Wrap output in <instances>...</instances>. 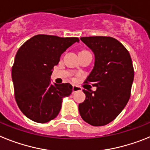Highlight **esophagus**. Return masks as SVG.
Listing matches in <instances>:
<instances>
[{
	"label": "esophagus",
	"instance_id": "esophagus-1",
	"mask_svg": "<svg viewBox=\"0 0 150 150\" xmlns=\"http://www.w3.org/2000/svg\"><path fill=\"white\" fill-rule=\"evenodd\" d=\"M79 91H81V88L77 86H72V92L75 93L76 92H79Z\"/></svg>",
	"mask_w": 150,
	"mask_h": 150
}]
</instances>
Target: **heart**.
Listing matches in <instances>:
<instances>
[{"instance_id":"obj_1","label":"heart","mask_w":150,"mask_h":150,"mask_svg":"<svg viewBox=\"0 0 150 150\" xmlns=\"http://www.w3.org/2000/svg\"><path fill=\"white\" fill-rule=\"evenodd\" d=\"M86 52V51H81V52ZM80 52H79V53H80Z\"/></svg>"}]
</instances>
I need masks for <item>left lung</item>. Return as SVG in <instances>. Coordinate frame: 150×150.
Here are the masks:
<instances>
[{
    "mask_svg": "<svg viewBox=\"0 0 150 150\" xmlns=\"http://www.w3.org/2000/svg\"><path fill=\"white\" fill-rule=\"evenodd\" d=\"M80 39L95 54L94 67L85 82L97 88L83 90L86 97L79 105V113L92 126H105L117 117L129 99L134 79L132 59L122 44L112 37Z\"/></svg>",
    "mask_w": 150,
    "mask_h": 150,
    "instance_id": "obj_1",
    "label": "left lung"
}]
</instances>
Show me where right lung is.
<instances>
[{"mask_svg":"<svg viewBox=\"0 0 150 150\" xmlns=\"http://www.w3.org/2000/svg\"><path fill=\"white\" fill-rule=\"evenodd\" d=\"M78 38L35 35L18 49L12 67L14 96L25 116L38 123L51 121L58 115L62 99L69 96V83H52L51 75L60 57Z\"/></svg>","mask_w":150,"mask_h":150,"instance_id":"obj_1","label":"right lung"}]
</instances>
